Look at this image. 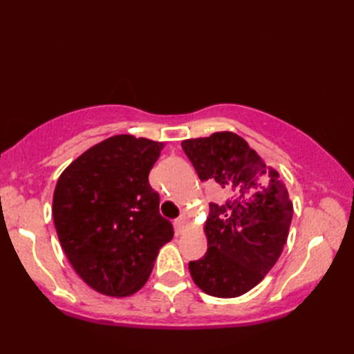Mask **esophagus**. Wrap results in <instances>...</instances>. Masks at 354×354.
<instances>
[{"mask_svg": "<svg viewBox=\"0 0 354 354\" xmlns=\"http://www.w3.org/2000/svg\"><path fill=\"white\" fill-rule=\"evenodd\" d=\"M185 223H187V219H185V216H179L178 219L175 221V227L178 228V230H183L184 227H185Z\"/></svg>", "mask_w": 354, "mask_h": 354, "instance_id": "obj_1", "label": "esophagus"}]
</instances>
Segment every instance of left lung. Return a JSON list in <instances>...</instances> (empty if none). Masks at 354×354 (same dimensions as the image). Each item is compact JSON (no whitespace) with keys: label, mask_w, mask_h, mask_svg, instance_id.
<instances>
[{"label":"left lung","mask_w":354,"mask_h":354,"mask_svg":"<svg viewBox=\"0 0 354 354\" xmlns=\"http://www.w3.org/2000/svg\"><path fill=\"white\" fill-rule=\"evenodd\" d=\"M201 181L231 193L209 204L204 225L208 250L189 263L193 281L217 298L255 288L283 252L293 205L280 175L234 132H214L181 142Z\"/></svg>","instance_id":"left-lung-1"}]
</instances>
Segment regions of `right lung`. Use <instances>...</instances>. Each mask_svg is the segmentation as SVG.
Instances as JSON below:
<instances>
[{"mask_svg": "<svg viewBox=\"0 0 354 354\" xmlns=\"http://www.w3.org/2000/svg\"><path fill=\"white\" fill-rule=\"evenodd\" d=\"M164 142L122 133L77 156L57 179L53 221L77 275L108 297H129L149 280L173 227L149 184Z\"/></svg>", "mask_w": 354, "mask_h": 354, "instance_id": "1", "label": "right lung"}]
</instances>
